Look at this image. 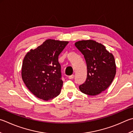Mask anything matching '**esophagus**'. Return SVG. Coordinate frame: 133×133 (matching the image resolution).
Instances as JSON below:
<instances>
[{
	"label": "esophagus",
	"mask_w": 133,
	"mask_h": 133,
	"mask_svg": "<svg viewBox=\"0 0 133 133\" xmlns=\"http://www.w3.org/2000/svg\"><path fill=\"white\" fill-rule=\"evenodd\" d=\"M74 78V75H71L69 76V79H73Z\"/></svg>",
	"instance_id": "1"
}]
</instances>
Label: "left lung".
<instances>
[{"instance_id": "left-lung-1", "label": "left lung", "mask_w": 133, "mask_h": 133, "mask_svg": "<svg viewBox=\"0 0 133 133\" xmlns=\"http://www.w3.org/2000/svg\"><path fill=\"white\" fill-rule=\"evenodd\" d=\"M84 56L87 66V77L79 85L81 92L89 96L100 94L109 87L116 74V64L113 55L102 44L92 40L75 43Z\"/></svg>"}]
</instances>
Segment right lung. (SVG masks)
Listing matches in <instances>:
<instances>
[{"mask_svg": "<svg viewBox=\"0 0 133 133\" xmlns=\"http://www.w3.org/2000/svg\"><path fill=\"white\" fill-rule=\"evenodd\" d=\"M68 41L48 39L31 49L23 61L22 78L36 97L45 101L58 96L63 85L58 57Z\"/></svg>", "mask_w": 133, "mask_h": 133, "instance_id": "obj_1", "label": "right lung"}]
</instances>
